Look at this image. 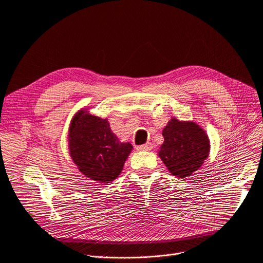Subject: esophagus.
<instances>
[{
    "label": "esophagus",
    "instance_id": "1",
    "mask_svg": "<svg viewBox=\"0 0 263 263\" xmlns=\"http://www.w3.org/2000/svg\"><path fill=\"white\" fill-rule=\"evenodd\" d=\"M152 148H153V144L151 142H147L146 144L138 146V151H151Z\"/></svg>",
    "mask_w": 263,
    "mask_h": 263
}]
</instances>
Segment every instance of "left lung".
<instances>
[{
  "label": "left lung",
  "mask_w": 263,
  "mask_h": 263,
  "mask_svg": "<svg viewBox=\"0 0 263 263\" xmlns=\"http://www.w3.org/2000/svg\"><path fill=\"white\" fill-rule=\"evenodd\" d=\"M162 137L158 156L173 176L190 177L208 157L209 138L195 122L172 118L163 128Z\"/></svg>",
  "instance_id": "8db88e82"
}]
</instances>
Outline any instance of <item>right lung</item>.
Returning a JSON list of instances; mask_svg holds the SVG:
<instances>
[{
  "label": "right lung",
  "instance_id": "add662e5",
  "mask_svg": "<svg viewBox=\"0 0 263 263\" xmlns=\"http://www.w3.org/2000/svg\"><path fill=\"white\" fill-rule=\"evenodd\" d=\"M69 154L79 171L91 180L107 184L119 177L133 146L121 143L107 119L82 109L70 122Z\"/></svg>",
  "mask_w": 263,
  "mask_h": 263
}]
</instances>
